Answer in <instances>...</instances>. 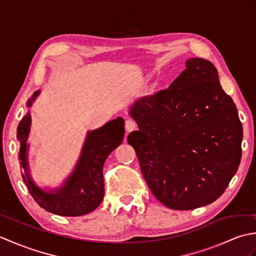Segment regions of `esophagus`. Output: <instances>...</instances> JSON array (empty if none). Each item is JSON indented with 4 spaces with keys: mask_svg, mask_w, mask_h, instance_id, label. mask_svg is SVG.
Wrapping results in <instances>:
<instances>
[{
    "mask_svg": "<svg viewBox=\"0 0 256 256\" xmlns=\"http://www.w3.org/2000/svg\"><path fill=\"white\" fill-rule=\"evenodd\" d=\"M136 122L133 121L132 118H128L126 121H125V130H126V132H132L134 131L135 128H136Z\"/></svg>",
    "mask_w": 256,
    "mask_h": 256,
    "instance_id": "1",
    "label": "esophagus"
}]
</instances>
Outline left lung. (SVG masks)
I'll return each mask as SVG.
<instances>
[{
    "label": "left lung",
    "instance_id": "8db88e82",
    "mask_svg": "<svg viewBox=\"0 0 256 256\" xmlns=\"http://www.w3.org/2000/svg\"><path fill=\"white\" fill-rule=\"evenodd\" d=\"M138 131L128 142L155 198L174 210L209 204L238 170L243 130L209 60L190 58L168 89L130 108Z\"/></svg>",
    "mask_w": 256,
    "mask_h": 256
}]
</instances>
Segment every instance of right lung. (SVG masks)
<instances>
[{
	"label": "right lung",
	"mask_w": 256,
	"mask_h": 256,
	"mask_svg": "<svg viewBox=\"0 0 256 256\" xmlns=\"http://www.w3.org/2000/svg\"><path fill=\"white\" fill-rule=\"evenodd\" d=\"M40 94L34 92L27 108ZM30 112L22 118L18 126V140L20 142L18 160L24 170L22 177L32 197L42 209L64 216H78L89 214L96 209L104 194L102 168L111 152L122 144L124 138V120L118 118L108 122L102 128L89 131L86 134L82 150L74 172L64 180L62 187L45 192L32 180L28 168V138L30 130Z\"/></svg>",
	"instance_id": "1"
}]
</instances>
